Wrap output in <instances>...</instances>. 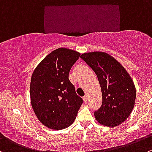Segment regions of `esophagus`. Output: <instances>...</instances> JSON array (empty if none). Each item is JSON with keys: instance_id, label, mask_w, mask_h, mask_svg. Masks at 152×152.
<instances>
[{"instance_id": "esophagus-1", "label": "esophagus", "mask_w": 152, "mask_h": 152, "mask_svg": "<svg viewBox=\"0 0 152 152\" xmlns=\"http://www.w3.org/2000/svg\"><path fill=\"white\" fill-rule=\"evenodd\" d=\"M83 101H84L85 103H87V102H88V97H87V95H85V96L83 97Z\"/></svg>"}]
</instances>
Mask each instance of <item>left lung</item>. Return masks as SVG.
Returning a JSON list of instances; mask_svg holds the SVG:
<instances>
[{
  "mask_svg": "<svg viewBox=\"0 0 152 152\" xmlns=\"http://www.w3.org/2000/svg\"><path fill=\"white\" fill-rule=\"evenodd\" d=\"M96 74L102 93V104L94 113L97 122L115 127L126 120L134 107L136 87L126 69L105 52L84 53L80 56Z\"/></svg>",
  "mask_w": 152,
  "mask_h": 152,
  "instance_id": "8db88e82",
  "label": "left lung"
}]
</instances>
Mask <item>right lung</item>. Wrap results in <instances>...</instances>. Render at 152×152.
<instances>
[{"label": "right lung", "instance_id": "1", "mask_svg": "<svg viewBox=\"0 0 152 152\" xmlns=\"http://www.w3.org/2000/svg\"><path fill=\"white\" fill-rule=\"evenodd\" d=\"M80 55L74 50L57 48L46 56L32 74L30 103L39 122L50 129L70 126L83 103L69 79L71 68Z\"/></svg>", "mask_w": 152, "mask_h": 152}]
</instances>
